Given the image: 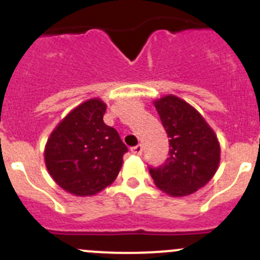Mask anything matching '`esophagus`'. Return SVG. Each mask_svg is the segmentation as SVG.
Returning a JSON list of instances; mask_svg holds the SVG:
<instances>
[{"instance_id":"obj_1","label":"esophagus","mask_w":260,"mask_h":260,"mask_svg":"<svg viewBox=\"0 0 260 260\" xmlns=\"http://www.w3.org/2000/svg\"><path fill=\"white\" fill-rule=\"evenodd\" d=\"M132 153H134V155H142V151H143V147H142V144H138V146L135 147H132Z\"/></svg>"}]
</instances>
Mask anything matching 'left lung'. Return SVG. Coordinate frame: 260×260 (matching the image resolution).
<instances>
[{"instance_id": "left-lung-1", "label": "left lung", "mask_w": 260, "mask_h": 260, "mask_svg": "<svg viewBox=\"0 0 260 260\" xmlns=\"http://www.w3.org/2000/svg\"><path fill=\"white\" fill-rule=\"evenodd\" d=\"M169 137V157L150 168L153 182L171 197H185L203 187L220 162V144L215 132L198 110L174 95L155 103Z\"/></svg>"}]
</instances>
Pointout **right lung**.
<instances>
[{
  "mask_svg": "<svg viewBox=\"0 0 260 260\" xmlns=\"http://www.w3.org/2000/svg\"><path fill=\"white\" fill-rule=\"evenodd\" d=\"M107 105L89 99L73 109L50 134L45 165L58 186L77 197H89L113 182L127 147L116 128L105 125Z\"/></svg>",
  "mask_w": 260,
  "mask_h": 260,
  "instance_id": "obj_1",
  "label": "right lung"
}]
</instances>
